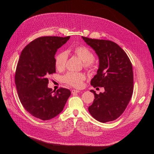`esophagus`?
Instances as JSON below:
<instances>
[{"mask_svg": "<svg viewBox=\"0 0 154 154\" xmlns=\"http://www.w3.org/2000/svg\"><path fill=\"white\" fill-rule=\"evenodd\" d=\"M81 91H79V90H72V94H77V93H79V92H80Z\"/></svg>", "mask_w": 154, "mask_h": 154, "instance_id": "34e87169", "label": "esophagus"}]
</instances>
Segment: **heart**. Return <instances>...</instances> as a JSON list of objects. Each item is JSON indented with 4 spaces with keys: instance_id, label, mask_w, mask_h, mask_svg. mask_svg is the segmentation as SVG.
<instances>
[{
    "instance_id": "1",
    "label": "heart",
    "mask_w": 154,
    "mask_h": 154,
    "mask_svg": "<svg viewBox=\"0 0 154 154\" xmlns=\"http://www.w3.org/2000/svg\"><path fill=\"white\" fill-rule=\"evenodd\" d=\"M83 61L85 69L92 70L94 67V55L88 47L84 45H78L71 48L69 51ZM67 55L66 52H60L56 55L55 58V67L58 70H62L66 67ZM63 81L67 84L76 88L82 87L85 75L80 72H69L63 77Z\"/></svg>"
}]
</instances>
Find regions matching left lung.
<instances>
[{"mask_svg":"<svg viewBox=\"0 0 154 154\" xmlns=\"http://www.w3.org/2000/svg\"><path fill=\"white\" fill-rule=\"evenodd\" d=\"M97 54L99 67L91 80L94 87H104L105 92L94 94L88 111L97 120L105 123L119 118L125 111L133 94L132 63L125 51L116 43L107 40L82 37Z\"/></svg>","mask_w":154,"mask_h":154,"instance_id":"8db88e82","label":"left lung"}]
</instances>
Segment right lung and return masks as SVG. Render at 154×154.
Returning a JSON list of instances; mask_svg holds the SVG:
<instances>
[{"mask_svg": "<svg viewBox=\"0 0 154 154\" xmlns=\"http://www.w3.org/2000/svg\"><path fill=\"white\" fill-rule=\"evenodd\" d=\"M70 36L37 38L23 48L15 74L20 101L29 114L43 120H50L63 110L71 92L60 87L48 88V77L55 73V54Z\"/></svg>", "mask_w": 154, "mask_h": 154, "instance_id": "obj_1", "label": "right lung"}]
</instances>
